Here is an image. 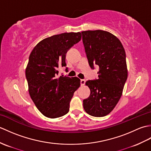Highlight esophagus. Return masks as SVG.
Segmentation results:
<instances>
[{"instance_id": "esophagus-1", "label": "esophagus", "mask_w": 151, "mask_h": 151, "mask_svg": "<svg viewBox=\"0 0 151 151\" xmlns=\"http://www.w3.org/2000/svg\"><path fill=\"white\" fill-rule=\"evenodd\" d=\"M81 86H84L85 84H86V81L84 79H82L81 81Z\"/></svg>"}]
</instances>
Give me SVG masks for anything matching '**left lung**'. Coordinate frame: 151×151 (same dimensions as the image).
Listing matches in <instances>:
<instances>
[{
    "label": "left lung",
    "mask_w": 151,
    "mask_h": 151,
    "mask_svg": "<svg viewBox=\"0 0 151 151\" xmlns=\"http://www.w3.org/2000/svg\"><path fill=\"white\" fill-rule=\"evenodd\" d=\"M82 41L91 68L99 67V78L88 81L89 97L83 101L84 110L94 117H104L114 110L127 79L126 54L120 40L101 30L82 32Z\"/></svg>",
    "instance_id": "8db88e82"
}]
</instances>
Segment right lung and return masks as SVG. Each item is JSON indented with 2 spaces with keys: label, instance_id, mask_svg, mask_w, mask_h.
<instances>
[{
  "label": "right lung",
  "instance_id": "add662e5",
  "mask_svg": "<svg viewBox=\"0 0 151 151\" xmlns=\"http://www.w3.org/2000/svg\"><path fill=\"white\" fill-rule=\"evenodd\" d=\"M81 37V32L54 35L41 40L30 54L25 71L28 91L37 108L47 117L57 118L68 113L74 93L81 86L78 77L57 75L58 68L66 66L67 50Z\"/></svg>",
  "mask_w": 151,
  "mask_h": 151
}]
</instances>
